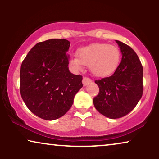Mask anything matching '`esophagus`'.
<instances>
[{
	"label": "esophagus",
	"instance_id": "esophagus-1",
	"mask_svg": "<svg viewBox=\"0 0 159 159\" xmlns=\"http://www.w3.org/2000/svg\"><path fill=\"white\" fill-rule=\"evenodd\" d=\"M91 82H92V81H91V80L90 79V78H88V77H84L83 79H82V84H83L84 86L88 85V84H90Z\"/></svg>",
	"mask_w": 159,
	"mask_h": 159
}]
</instances>
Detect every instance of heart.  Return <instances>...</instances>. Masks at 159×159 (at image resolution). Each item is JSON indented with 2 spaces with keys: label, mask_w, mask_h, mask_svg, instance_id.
I'll use <instances>...</instances> for the list:
<instances>
[{
  "label": "heart",
  "mask_w": 159,
  "mask_h": 159,
  "mask_svg": "<svg viewBox=\"0 0 159 159\" xmlns=\"http://www.w3.org/2000/svg\"><path fill=\"white\" fill-rule=\"evenodd\" d=\"M121 53L115 45L94 43L77 51V56L69 58V65L76 71H82L89 66L91 73L98 77L111 75L118 68Z\"/></svg>",
  "instance_id": "b5f03b06"
}]
</instances>
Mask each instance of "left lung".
Returning <instances> with one entry per match:
<instances>
[{
	"mask_svg": "<svg viewBox=\"0 0 159 159\" xmlns=\"http://www.w3.org/2000/svg\"><path fill=\"white\" fill-rule=\"evenodd\" d=\"M121 61L111 76L95 80L99 93L93 98L98 111L110 119L121 118L135 107L143 95V69L134 50L116 40Z\"/></svg>",
	"mask_w": 159,
	"mask_h": 159,
	"instance_id": "left-lung-1",
	"label": "left lung"
}]
</instances>
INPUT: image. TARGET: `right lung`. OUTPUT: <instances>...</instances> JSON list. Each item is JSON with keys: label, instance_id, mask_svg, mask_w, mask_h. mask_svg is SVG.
I'll list each match as a JSON object with an SVG mask.
<instances>
[{"label": "right lung", "instance_id": "obj_1", "mask_svg": "<svg viewBox=\"0 0 159 159\" xmlns=\"http://www.w3.org/2000/svg\"><path fill=\"white\" fill-rule=\"evenodd\" d=\"M69 46L66 39L38 43L21 64V98L30 111L43 119L51 121L64 116L83 86L82 76L69 70Z\"/></svg>", "mask_w": 159, "mask_h": 159}]
</instances>
